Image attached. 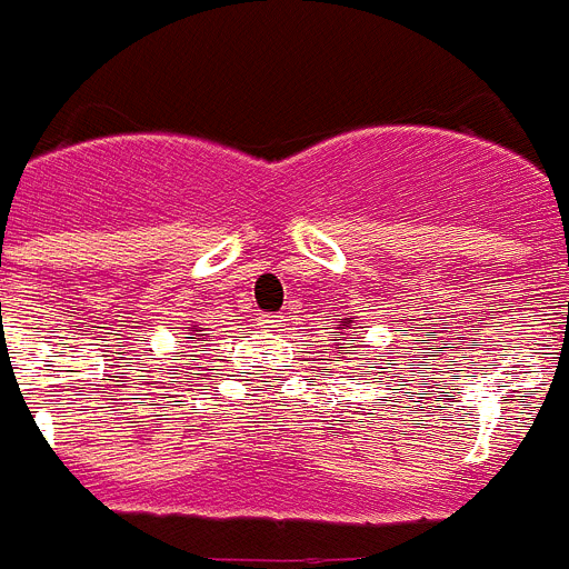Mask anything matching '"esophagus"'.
Here are the masks:
<instances>
[{
    "label": "esophagus",
    "mask_w": 569,
    "mask_h": 569,
    "mask_svg": "<svg viewBox=\"0 0 569 569\" xmlns=\"http://www.w3.org/2000/svg\"><path fill=\"white\" fill-rule=\"evenodd\" d=\"M280 321H283V315H262V327L266 329H277L280 327Z\"/></svg>",
    "instance_id": "34e87169"
}]
</instances>
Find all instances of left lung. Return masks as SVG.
I'll use <instances>...</instances> for the list:
<instances>
[{"instance_id":"obj_1","label":"left lung","mask_w":569,"mask_h":569,"mask_svg":"<svg viewBox=\"0 0 569 569\" xmlns=\"http://www.w3.org/2000/svg\"><path fill=\"white\" fill-rule=\"evenodd\" d=\"M347 327H350V321H347V318H343V321L338 323V329H347ZM338 341H341V338H338Z\"/></svg>"}]
</instances>
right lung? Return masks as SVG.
<instances>
[{"mask_svg":"<svg viewBox=\"0 0 569 569\" xmlns=\"http://www.w3.org/2000/svg\"><path fill=\"white\" fill-rule=\"evenodd\" d=\"M190 332V336H202V327L199 323H190V327H184Z\"/></svg>","mask_w":569,"mask_h":569,"instance_id":"right-lung-1","label":"right lung"}]
</instances>
